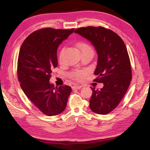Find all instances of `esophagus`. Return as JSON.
Masks as SVG:
<instances>
[{
	"label": "esophagus",
	"instance_id": "34e87169",
	"mask_svg": "<svg viewBox=\"0 0 150 150\" xmlns=\"http://www.w3.org/2000/svg\"><path fill=\"white\" fill-rule=\"evenodd\" d=\"M82 88V86H77V85H74L72 86V89H79Z\"/></svg>",
	"mask_w": 150,
	"mask_h": 150
}]
</instances>
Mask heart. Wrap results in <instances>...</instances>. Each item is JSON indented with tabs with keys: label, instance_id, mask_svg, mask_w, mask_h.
<instances>
[{
	"label": "heart",
	"instance_id": "heart-1",
	"mask_svg": "<svg viewBox=\"0 0 150 150\" xmlns=\"http://www.w3.org/2000/svg\"><path fill=\"white\" fill-rule=\"evenodd\" d=\"M76 46L79 49V51L82 52L87 50L92 49L91 47H90L89 45L86 42H80L76 44ZM65 51V48H62L59 53V61H62L63 54H64ZM88 73L87 69H76L72 71L69 73V76L72 79H73L76 81H82L84 77L86 76Z\"/></svg>",
	"mask_w": 150,
	"mask_h": 150
}]
</instances>
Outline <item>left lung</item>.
Listing matches in <instances>:
<instances>
[{
	"label": "left lung",
	"mask_w": 150,
	"mask_h": 150,
	"mask_svg": "<svg viewBox=\"0 0 150 150\" xmlns=\"http://www.w3.org/2000/svg\"><path fill=\"white\" fill-rule=\"evenodd\" d=\"M89 40L98 54L94 82L103 83L102 89L91 88L89 107L94 112L106 115L118 106L132 79L128 51L123 40L115 32L101 26H88L74 30Z\"/></svg>",
	"instance_id": "left-lung-1"
}]
</instances>
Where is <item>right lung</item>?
Here are the masks:
<instances>
[{
  "instance_id": "right-lung-1",
  "label": "right lung",
  "mask_w": 150,
  "mask_h": 150,
  "mask_svg": "<svg viewBox=\"0 0 150 150\" xmlns=\"http://www.w3.org/2000/svg\"><path fill=\"white\" fill-rule=\"evenodd\" d=\"M74 30L40 29L31 33L20 49L17 71L21 87L36 108L48 116L65 110L71 93L70 86L54 87L49 79L57 66V47Z\"/></svg>"
}]
</instances>
